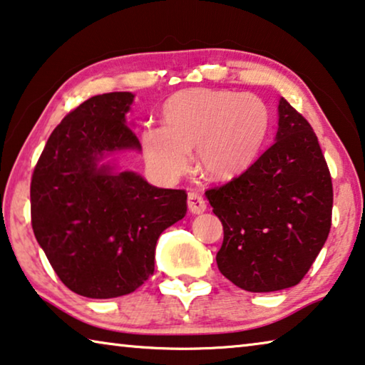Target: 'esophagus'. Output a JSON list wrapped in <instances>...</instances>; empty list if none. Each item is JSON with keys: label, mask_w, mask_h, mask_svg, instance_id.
Returning a JSON list of instances; mask_svg holds the SVG:
<instances>
[{"label": "esophagus", "mask_w": 365, "mask_h": 365, "mask_svg": "<svg viewBox=\"0 0 365 365\" xmlns=\"http://www.w3.org/2000/svg\"><path fill=\"white\" fill-rule=\"evenodd\" d=\"M188 210L193 214H201L206 211V201L203 200L198 192H190L188 193Z\"/></svg>", "instance_id": "1"}]
</instances>
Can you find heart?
Returning <instances> with one entry per match:
<instances>
[{
    "label": "heart",
    "mask_w": 365,
    "mask_h": 365,
    "mask_svg": "<svg viewBox=\"0 0 365 365\" xmlns=\"http://www.w3.org/2000/svg\"><path fill=\"white\" fill-rule=\"evenodd\" d=\"M164 126L141 133L144 159L154 172L178 177L188 170L196 149L200 169L212 180H232L262 154L271 128V112L253 94L225 89L182 91L165 102Z\"/></svg>",
    "instance_id": "obj_1"
}]
</instances>
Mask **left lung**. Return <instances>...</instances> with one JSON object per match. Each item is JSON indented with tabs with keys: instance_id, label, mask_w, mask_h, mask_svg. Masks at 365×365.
<instances>
[{
	"instance_id": "8db88e82",
	"label": "left lung",
	"mask_w": 365,
	"mask_h": 365,
	"mask_svg": "<svg viewBox=\"0 0 365 365\" xmlns=\"http://www.w3.org/2000/svg\"><path fill=\"white\" fill-rule=\"evenodd\" d=\"M206 198L224 227L217 268L248 292L299 284L331 227L333 187L320 144L282 97L273 146Z\"/></svg>"
}]
</instances>
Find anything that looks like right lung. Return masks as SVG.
I'll use <instances>...</instances> for the list:
<instances>
[{
	"instance_id": "add662e5",
	"label": "right lung",
	"mask_w": 365,
	"mask_h": 365,
	"mask_svg": "<svg viewBox=\"0 0 365 365\" xmlns=\"http://www.w3.org/2000/svg\"><path fill=\"white\" fill-rule=\"evenodd\" d=\"M135 94L94 96L51 133L31 183L32 229L63 284L79 296H126L154 273L160 234L187 214L183 190L121 170L141 151L126 123Z\"/></svg>"
}]
</instances>
